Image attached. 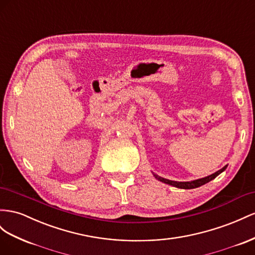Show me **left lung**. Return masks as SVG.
Segmentation results:
<instances>
[{
  "mask_svg": "<svg viewBox=\"0 0 255 255\" xmlns=\"http://www.w3.org/2000/svg\"><path fill=\"white\" fill-rule=\"evenodd\" d=\"M226 167H228V165H225V166L220 169L218 171H216L215 174H212L210 176H207L205 178H202V179H197V180H193V181H185V182H179V181H173V180H168V179H165V178H162L160 176H157L155 174H153V176L157 179V180H160L164 183H167L169 185H173V187H176V188H179V189H195V188H198L201 187V185L207 183L209 181H211L212 179H215L217 176H219L220 174L222 173V171H224L226 169Z\"/></svg>",
  "mask_w": 255,
  "mask_h": 255,
  "instance_id": "obj_1",
  "label": "left lung"
}]
</instances>
